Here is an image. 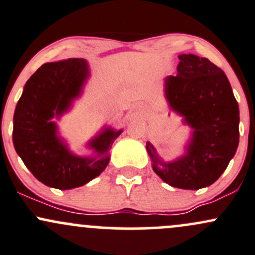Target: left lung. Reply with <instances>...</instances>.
Returning a JSON list of instances; mask_svg holds the SVG:
<instances>
[{"instance_id": "obj_1", "label": "left lung", "mask_w": 255, "mask_h": 255, "mask_svg": "<svg viewBox=\"0 0 255 255\" xmlns=\"http://www.w3.org/2000/svg\"><path fill=\"white\" fill-rule=\"evenodd\" d=\"M179 60L177 76L166 78V97L194 129L191 141L186 155L170 163L159 159L150 142L146 150L164 183L198 190L217 181L236 153L240 110L222 69L194 54H180Z\"/></svg>"}]
</instances>
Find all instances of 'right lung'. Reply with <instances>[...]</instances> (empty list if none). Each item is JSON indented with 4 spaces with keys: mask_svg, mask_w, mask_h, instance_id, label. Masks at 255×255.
I'll use <instances>...</instances> for the list:
<instances>
[{
    "mask_svg": "<svg viewBox=\"0 0 255 255\" xmlns=\"http://www.w3.org/2000/svg\"><path fill=\"white\" fill-rule=\"evenodd\" d=\"M88 77L86 60L71 59L43 64L26 82L14 113L13 142L33 177L59 190L74 189L91 181L106 168L109 150L122 130L105 129L89 142L97 157L70 153L58 139L55 123Z\"/></svg>",
    "mask_w": 255,
    "mask_h": 255,
    "instance_id": "add662e5",
    "label": "right lung"
}]
</instances>
